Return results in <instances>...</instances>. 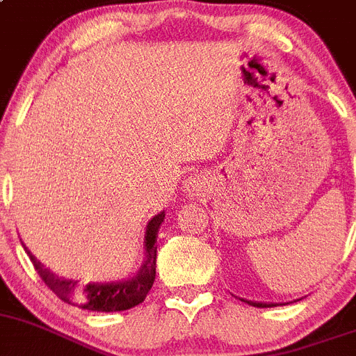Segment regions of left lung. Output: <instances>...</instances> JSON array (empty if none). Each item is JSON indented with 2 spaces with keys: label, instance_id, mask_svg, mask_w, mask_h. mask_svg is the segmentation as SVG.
Masks as SVG:
<instances>
[{
  "label": "left lung",
  "instance_id": "1",
  "mask_svg": "<svg viewBox=\"0 0 356 356\" xmlns=\"http://www.w3.org/2000/svg\"><path fill=\"white\" fill-rule=\"evenodd\" d=\"M249 305H252V307H258V308H270L274 307V302H256V301H247Z\"/></svg>",
  "mask_w": 356,
  "mask_h": 356
}]
</instances>
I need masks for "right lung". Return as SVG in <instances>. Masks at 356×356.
Returning a JSON list of instances; mask_svg holds the SVG:
<instances>
[{
	"mask_svg": "<svg viewBox=\"0 0 356 356\" xmlns=\"http://www.w3.org/2000/svg\"><path fill=\"white\" fill-rule=\"evenodd\" d=\"M165 220V211L156 215L147 225L145 234V247H147V259L143 267L132 280L116 281V283H86L80 285L75 280H66L46 268L44 265L24 247L26 254L32 259L37 274L41 276L48 289L63 299L67 305H75L82 310L89 312H123L134 308L136 305L145 301L156 280V256H157V231Z\"/></svg>",
	"mask_w": 356,
	"mask_h": 356,
	"instance_id": "obj_1",
	"label": "right lung"
}]
</instances>
